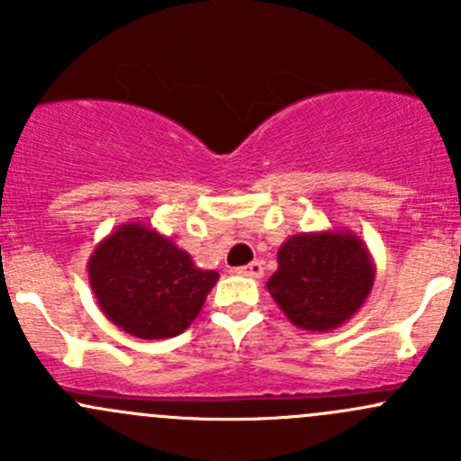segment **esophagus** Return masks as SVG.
I'll list each match as a JSON object with an SVG mask.
<instances>
[{
    "mask_svg": "<svg viewBox=\"0 0 461 461\" xmlns=\"http://www.w3.org/2000/svg\"><path fill=\"white\" fill-rule=\"evenodd\" d=\"M265 267L260 260H252L249 265H245V267H239V274H243V276H249V278H260L263 276Z\"/></svg>",
    "mask_w": 461,
    "mask_h": 461,
    "instance_id": "esophagus-1",
    "label": "esophagus"
}]
</instances>
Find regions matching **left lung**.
<instances>
[{"mask_svg":"<svg viewBox=\"0 0 461 461\" xmlns=\"http://www.w3.org/2000/svg\"><path fill=\"white\" fill-rule=\"evenodd\" d=\"M267 292L287 319L308 332L341 328L364 308L375 285V258L350 230L294 234L278 248Z\"/></svg>","mask_w":461,"mask_h":461,"instance_id":"obj_1","label":"left lung"}]
</instances>
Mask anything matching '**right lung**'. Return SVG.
Segmentation results:
<instances>
[{
    "label": "right lung",
    "instance_id": "right-lung-1",
    "mask_svg": "<svg viewBox=\"0 0 461 461\" xmlns=\"http://www.w3.org/2000/svg\"><path fill=\"white\" fill-rule=\"evenodd\" d=\"M104 317L138 339H169L201 314L218 272L144 222H122L100 240L86 263Z\"/></svg>",
    "mask_w": 461,
    "mask_h": 461
}]
</instances>
